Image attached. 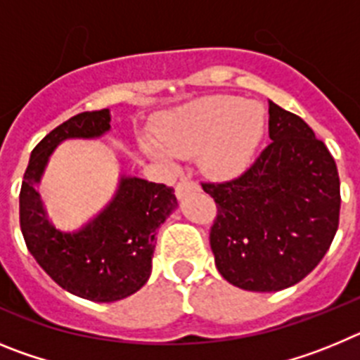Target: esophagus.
<instances>
[{
    "label": "esophagus",
    "mask_w": 360,
    "mask_h": 360,
    "mask_svg": "<svg viewBox=\"0 0 360 360\" xmlns=\"http://www.w3.org/2000/svg\"><path fill=\"white\" fill-rule=\"evenodd\" d=\"M191 191H198V184L191 182V180H182V182H178L176 187H174V193H176L178 198H184Z\"/></svg>",
    "instance_id": "34e87169"
}]
</instances>
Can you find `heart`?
I'll list each match as a JSON object with an SVG mask.
<instances>
[{
	"instance_id": "b5f03b06",
	"label": "heart",
	"mask_w": 360,
	"mask_h": 360,
	"mask_svg": "<svg viewBox=\"0 0 360 360\" xmlns=\"http://www.w3.org/2000/svg\"><path fill=\"white\" fill-rule=\"evenodd\" d=\"M266 129L265 108L238 97H212L160 120L157 139L174 157H195L203 174L232 180L252 165ZM155 157L164 151L148 146Z\"/></svg>"
}]
</instances>
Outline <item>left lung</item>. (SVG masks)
<instances>
[{"instance_id": "left-lung-1", "label": "left lung", "mask_w": 360, "mask_h": 360, "mask_svg": "<svg viewBox=\"0 0 360 360\" xmlns=\"http://www.w3.org/2000/svg\"><path fill=\"white\" fill-rule=\"evenodd\" d=\"M270 144L250 169L202 184L218 207L216 269L231 285L278 292L316 269L339 227L341 182L326 146L301 117L269 101Z\"/></svg>"}]
</instances>
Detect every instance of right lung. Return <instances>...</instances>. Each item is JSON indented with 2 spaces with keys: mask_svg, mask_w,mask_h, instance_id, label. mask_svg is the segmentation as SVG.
<instances>
[{
  "mask_svg": "<svg viewBox=\"0 0 360 360\" xmlns=\"http://www.w3.org/2000/svg\"><path fill=\"white\" fill-rule=\"evenodd\" d=\"M110 122V110H101L57 126L32 151L19 193V224L32 256L59 287L97 303H113L144 287L157 229L178 207L171 187L120 174L113 198L81 229L61 231L50 221L37 193L50 155L70 139H101Z\"/></svg>",
  "mask_w": 360,
  "mask_h": 360,
  "instance_id": "right-lung-1",
  "label": "right lung"
}]
</instances>
